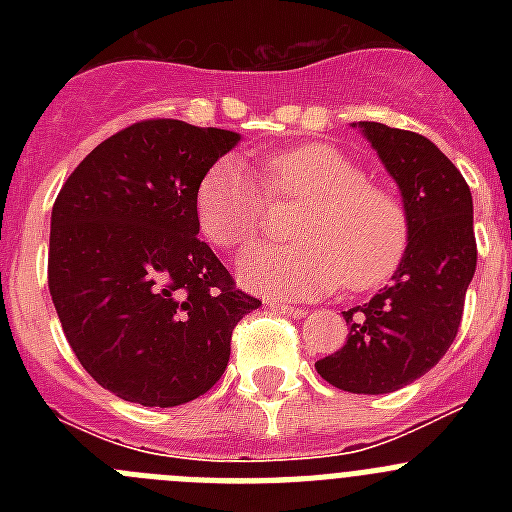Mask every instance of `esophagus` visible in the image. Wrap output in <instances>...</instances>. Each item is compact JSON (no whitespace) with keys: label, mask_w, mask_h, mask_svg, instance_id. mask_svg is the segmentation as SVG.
I'll use <instances>...</instances> for the list:
<instances>
[{"label":"esophagus","mask_w":512,"mask_h":512,"mask_svg":"<svg viewBox=\"0 0 512 512\" xmlns=\"http://www.w3.org/2000/svg\"><path fill=\"white\" fill-rule=\"evenodd\" d=\"M269 307H274V310H282L284 315H289V318H305L307 310L300 305H292V302H282V300H269L266 302Z\"/></svg>","instance_id":"obj_1"}]
</instances>
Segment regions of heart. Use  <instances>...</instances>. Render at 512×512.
<instances>
[{"label": "heart", "instance_id": "heart-1", "mask_svg": "<svg viewBox=\"0 0 512 512\" xmlns=\"http://www.w3.org/2000/svg\"><path fill=\"white\" fill-rule=\"evenodd\" d=\"M261 181L235 158H220L197 187V220L207 241L243 248L271 223L274 205H302L289 235L238 261L243 284L284 297L328 295L341 284L366 292L392 277L408 251L410 217L390 189L369 182L356 161L325 143L271 153Z\"/></svg>", "mask_w": 512, "mask_h": 512}]
</instances>
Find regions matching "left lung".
I'll list each match as a JSON object with an SVG mask.
<instances>
[{
    "instance_id": "left-lung-1",
    "label": "left lung",
    "mask_w": 512,
    "mask_h": 512,
    "mask_svg": "<svg viewBox=\"0 0 512 512\" xmlns=\"http://www.w3.org/2000/svg\"><path fill=\"white\" fill-rule=\"evenodd\" d=\"M361 128L400 184L410 243L392 282L343 312L346 343L315 369L343 392L387 395L423 377L454 343L477 241L469 184L431 140L382 122Z\"/></svg>"
}]
</instances>
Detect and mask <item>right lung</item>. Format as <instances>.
Wrapping results in <instances>:
<instances>
[{"mask_svg":"<svg viewBox=\"0 0 512 512\" xmlns=\"http://www.w3.org/2000/svg\"><path fill=\"white\" fill-rule=\"evenodd\" d=\"M238 133L151 117L102 140L51 215L48 289L71 351L104 390L174 408L223 377L261 300L197 238V187Z\"/></svg>","mask_w":512,"mask_h":512,"instance_id":"right-lung-1","label":"right lung"}]
</instances>
